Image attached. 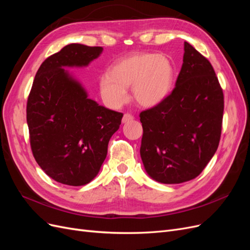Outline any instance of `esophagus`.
<instances>
[{"label":"esophagus","instance_id":"34e87169","mask_svg":"<svg viewBox=\"0 0 250 250\" xmlns=\"http://www.w3.org/2000/svg\"><path fill=\"white\" fill-rule=\"evenodd\" d=\"M132 120H133V116L131 115V113H125V115L122 118V122L127 123V122H129V121H132Z\"/></svg>","mask_w":250,"mask_h":250}]
</instances>
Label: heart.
Segmentation results:
<instances>
[{
  "instance_id": "obj_1",
  "label": "heart",
  "mask_w": 250,
  "mask_h": 250,
  "mask_svg": "<svg viewBox=\"0 0 250 250\" xmlns=\"http://www.w3.org/2000/svg\"><path fill=\"white\" fill-rule=\"evenodd\" d=\"M174 69L171 60L153 53H135L127 56L100 78L104 102L119 108L127 101V87L132 86L133 98L143 106L162 102L172 88Z\"/></svg>"
}]
</instances>
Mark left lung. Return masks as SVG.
I'll list each match as a JSON object with an SVG mask.
<instances>
[{
	"label": "left lung",
	"instance_id": "left-lung-1",
	"mask_svg": "<svg viewBox=\"0 0 250 250\" xmlns=\"http://www.w3.org/2000/svg\"><path fill=\"white\" fill-rule=\"evenodd\" d=\"M223 110V90L213 65L186 42L175 87L140 113V153L149 175L162 184L197 177L219 146Z\"/></svg>",
	"mask_w": 250,
	"mask_h": 250
}]
</instances>
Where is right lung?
<instances>
[{
    "label": "right lung",
    "mask_w": 250,
    "mask_h": 250,
    "mask_svg": "<svg viewBox=\"0 0 250 250\" xmlns=\"http://www.w3.org/2000/svg\"><path fill=\"white\" fill-rule=\"evenodd\" d=\"M102 47L71 43L49 56L37 71L27 101L30 146L49 177L67 186L93 180L123 118L88 99L63 66H84Z\"/></svg>",
    "instance_id": "obj_1"
}]
</instances>
